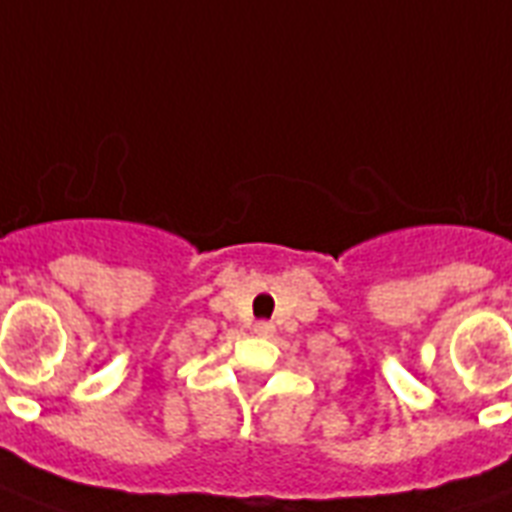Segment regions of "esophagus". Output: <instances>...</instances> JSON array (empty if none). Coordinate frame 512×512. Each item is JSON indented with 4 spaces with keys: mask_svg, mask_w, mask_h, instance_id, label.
Listing matches in <instances>:
<instances>
[{
    "mask_svg": "<svg viewBox=\"0 0 512 512\" xmlns=\"http://www.w3.org/2000/svg\"><path fill=\"white\" fill-rule=\"evenodd\" d=\"M255 335L271 337L273 335V324H268V321H257V324H255Z\"/></svg>",
    "mask_w": 512,
    "mask_h": 512,
    "instance_id": "obj_1",
    "label": "esophagus"
}]
</instances>
